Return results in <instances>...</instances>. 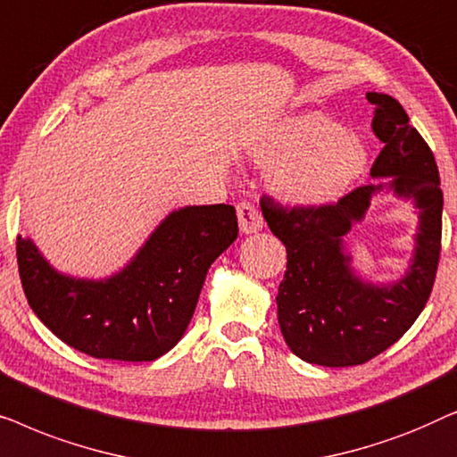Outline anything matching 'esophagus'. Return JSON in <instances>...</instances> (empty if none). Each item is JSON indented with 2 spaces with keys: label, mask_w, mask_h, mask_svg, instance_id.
<instances>
[{
  "label": "esophagus",
  "mask_w": 457,
  "mask_h": 457,
  "mask_svg": "<svg viewBox=\"0 0 457 457\" xmlns=\"http://www.w3.org/2000/svg\"><path fill=\"white\" fill-rule=\"evenodd\" d=\"M237 218H239V227L245 235L258 233L264 227V218H262L260 210L249 202H241L237 205Z\"/></svg>",
  "instance_id": "34e87169"
}]
</instances>
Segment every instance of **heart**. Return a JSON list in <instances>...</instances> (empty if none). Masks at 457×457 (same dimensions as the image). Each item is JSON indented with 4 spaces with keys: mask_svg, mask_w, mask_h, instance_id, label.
Segmentation results:
<instances>
[{
    "mask_svg": "<svg viewBox=\"0 0 457 457\" xmlns=\"http://www.w3.org/2000/svg\"><path fill=\"white\" fill-rule=\"evenodd\" d=\"M253 164L270 170V187L291 205L333 202L358 179L366 145L320 112L283 118L249 145Z\"/></svg>",
    "mask_w": 457,
    "mask_h": 457,
    "instance_id": "heart-1",
    "label": "heart"
}]
</instances>
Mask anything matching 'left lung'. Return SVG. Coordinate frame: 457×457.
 Returning a JSON list of instances; mask_svg holds the SVG:
<instances>
[{"label": "left lung", "mask_w": 457, "mask_h": 457, "mask_svg": "<svg viewBox=\"0 0 457 457\" xmlns=\"http://www.w3.org/2000/svg\"><path fill=\"white\" fill-rule=\"evenodd\" d=\"M366 99L374 105V135L385 143L370 177L386 180L318 208H283L268 195L260 202L268 227L287 247L277 295L280 333L297 358L328 368L364 364L402 339L428 302L441 253L443 191L435 155L397 99L374 91ZM385 188L415 202L419 235L409 272L395 284L374 286L353 272L342 239Z\"/></svg>", "instance_id": "1"}]
</instances>
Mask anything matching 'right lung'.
<instances>
[{"label":"right lung","instance_id":"right-lung-1","mask_svg":"<svg viewBox=\"0 0 457 457\" xmlns=\"http://www.w3.org/2000/svg\"><path fill=\"white\" fill-rule=\"evenodd\" d=\"M237 235L233 205H187L110 278L62 274L21 235L18 272L37 318L66 345L91 358L152 361L185 335L208 268Z\"/></svg>","mask_w":457,"mask_h":457}]
</instances>
